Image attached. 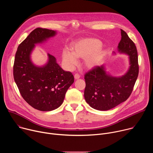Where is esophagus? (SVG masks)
Wrapping results in <instances>:
<instances>
[{
  "label": "esophagus",
  "mask_w": 153,
  "mask_h": 153,
  "mask_svg": "<svg viewBox=\"0 0 153 153\" xmlns=\"http://www.w3.org/2000/svg\"><path fill=\"white\" fill-rule=\"evenodd\" d=\"M74 77V79H75L76 80H77V79H80V76L79 74H76Z\"/></svg>",
  "instance_id": "obj_1"
}]
</instances>
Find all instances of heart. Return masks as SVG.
<instances>
[{
    "mask_svg": "<svg viewBox=\"0 0 153 153\" xmlns=\"http://www.w3.org/2000/svg\"><path fill=\"white\" fill-rule=\"evenodd\" d=\"M102 42L95 38H86L73 42L71 52L63 50L62 60L69 69L73 68L77 65L76 59H84L83 64L86 68L92 70L99 66L105 56L102 48Z\"/></svg>",
    "mask_w": 153,
    "mask_h": 153,
    "instance_id": "b5f03b06",
    "label": "heart"
}]
</instances>
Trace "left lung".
I'll use <instances>...</instances> for the list:
<instances>
[{
	"mask_svg": "<svg viewBox=\"0 0 153 153\" xmlns=\"http://www.w3.org/2000/svg\"><path fill=\"white\" fill-rule=\"evenodd\" d=\"M121 36L117 50L120 54L128 56L129 66L126 73L122 76H113L106 71L105 65H102L85 75L84 97L86 103L95 110L107 111L126 100L137 79L139 65L136 47L122 30Z\"/></svg>",
	"mask_w": 153,
	"mask_h": 153,
	"instance_id": "1",
	"label": "left lung"
}]
</instances>
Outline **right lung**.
I'll return each instance as SVG.
<instances>
[{
  "instance_id": "obj_1",
  "label": "right lung",
  "mask_w": 153,
  "mask_h": 153,
  "mask_svg": "<svg viewBox=\"0 0 153 153\" xmlns=\"http://www.w3.org/2000/svg\"><path fill=\"white\" fill-rule=\"evenodd\" d=\"M56 34V31L36 28L19 45L15 56L14 81L24 99L39 111H50L59 108L74 83L72 73L64 71L53 55L48 53V60L42 66L31 60L36 45L47 42Z\"/></svg>"
}]
</instances>
